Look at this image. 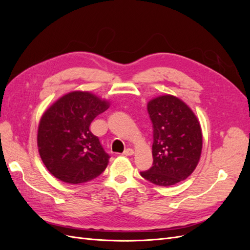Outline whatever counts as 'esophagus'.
I'll return each mask as SVG.
<instances>
[{
    "label": "esophagus",
    "mask_w": 250,
    "mask_h": 250,
    "mask_svg": "<svg viewBox=\"0 0 250 250\" xmlns=\"http://www.w3.org/2000/svg\"><path fill=\"white\" fill-rule=\"evenodd\" d=\"M133 150L132 149H130V148H127V149H125L124 150V152H123V154L124 155H126V156H130V155H133Z\"/></svg>",
    "instance_id": "1"
}]
</instances>
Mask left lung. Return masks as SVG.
Returning <instances> with one entry per match:
<instances>
[{
    "label": "left lung",
    "mask_w": 250,
    "mask_h": 250,
    "mask_svg": "<svg viewBox=\"0 0 250 250\" xmlns=\"http://www.w3.org/2000/svg\"><path fill=\"white\" fill-rule=\"evenodd\" d=\"M147 109L153 127V164L142 177L161 187H170L191 175L202 150V131L193 110L172 95L150 100Z\"/></svg>",
    "instance_id": "1"
}]
</instances>
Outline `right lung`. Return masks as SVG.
Instances as JSON below:
<instances>
[{
    "mask_svg": "<svg viewBox=\"0 0 250 250\" xmlns=\"http://www.w3.org/2000/svg\"><path fill=\"white\" fill-rule=\"evenodd\" d=\"M109 102L75 90L43 112L37 130V147L43 165L57 179L71 185L86 183L106 169L109 155L89 130L93 120Z\"/></svg>",
    "mask_w": 250,
    "mask_h": 250,
    "instance_id": "right-lung-1",
    "label": "right lung"
}]
</instances>
